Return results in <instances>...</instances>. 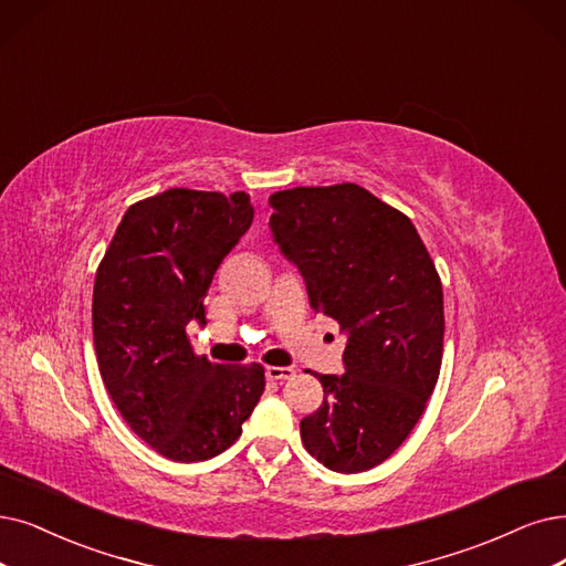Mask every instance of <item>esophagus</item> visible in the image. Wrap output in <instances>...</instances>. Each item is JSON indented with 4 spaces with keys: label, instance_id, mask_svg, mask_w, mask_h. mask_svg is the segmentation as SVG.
I'll return each instance as SVG.
<instances>
[{
    "label": "esophagus",
    "instance_id": "1",
    "mask_svg": "<svg viewBox=\"0 0 566 566\" xmlns=\"http://www.w3.org/2000/svg\"><path fill=\"white\" fill-rule=\"evenodd\" d=\"M264 374H266L269 380H287V378L295 376V369H292V367H266Z\"/></svg>",
    "mask_w": 566,
    "mask_h": 566
}]
</instances>
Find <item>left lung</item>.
Returning a JSON list of instances; mask_svg holds the SVG:
<instances>
[{
  "label": "left lung",
  "mask_w": 566,
  "mask_h": 566,
  "mask_svg": "<svg viewBox=\"0 0 566 566\" xmlns=\"http://www.w3.org/2000/svg\"><path fill=\"white\" fill-rule=\"evenodd\" d=\"M271 234L308 302L346 334L344 374H315L325 399L300 422L308 453L367 471L411 434L443 353V290L413 222L355 184L269 197Z\"/></svg>",
  "instance_id": "obj_1"
}]
</instances>
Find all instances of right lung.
Wrapping results in <instances>:
<instances>
[{
  "label": "right lung",
  "mask_w": 566,
  "mask_h": 566,
  "mask_svg": "<svg viewBox=\"0 0 566 566\" xmlns=\"http://www.w3.org/2000/svg\"><path fill=\"white\" fill-rule=\"evenodd\" d=\"M245 192L171 188L132 205L97 269L93 336L116 409L174 462L220 455L264 390L262 365L197 357L186 327L207 325L220 262L253 222Z\"/></svg>",
  "instance_id": "right-lung-1"
}]
</instances>
